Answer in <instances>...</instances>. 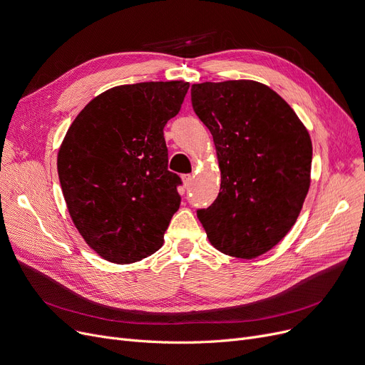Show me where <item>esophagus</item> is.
Returning <instances> with one entry per match:
<instances>
[{"mask_svg": "<svg viewBox=\"0 0 365 365\" xmlns=\"http://www.w3.org/2000/svg\"><path fill=\"white\" fill-rule=\"evenodd\" d=\"M192 179H194L192 175H182V180H183L185 187H189V186H190V183H192Z\"/></svg>", "mask_w": 365, "mask_h": 365, "instance_id": "34e87169", "label": "esophagus"}]
</instances>
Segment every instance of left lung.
<instances>
[{
  "label": "left lung",
  "instance_id": "8db88e82",
  "mask_svg": "<svg viewBox=\"0 0 365 365\" xmlns=\"http://www.w3.org/2000/svg\"><path fill=\"white\" fill-rule=\"evenodd\" d=\"M190 98L213 136L222 178L217 198L197 216L219 252L255 259L299 217L311 185L309 133L279 94L257 81L194 84Z\"/></svg>",
  "mask_w": 365,
  "mask_h": 365
}]
</instances>
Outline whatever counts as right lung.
Returning a JSON list of instances; mask_svg holds the SVG:
<instances>
[{"label":"right lung","instance_id":"right-lung-1","mask_svg":"<svg viewBox=\"0 0 365 365\" xmlns=\"http://www.w3.org/2000/svg\"><path fill=\"white\" fill-rule=\"evenodd\" d=\"M187 88L183 81L109 88L66 133L57 153L62 192L73 225L105 260L139 262L164 242L182 185L167 168L164 127Z\"/></svg>","mask_w":365,"mask_h":365}]
</instances>
